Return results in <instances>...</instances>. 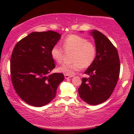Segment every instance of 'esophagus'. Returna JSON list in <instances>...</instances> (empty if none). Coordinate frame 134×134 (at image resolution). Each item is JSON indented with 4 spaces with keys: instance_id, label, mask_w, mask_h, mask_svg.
Wrapping results in <instances>:
<instances>
[{
    "instance_id": "1",
    "label": "esophagus",
    "mask_w": 134,
    "mask_h": 134,
    "mask_svg": "<svg viewBox=\"0 0 134 134\" xmlns=\"http://www.w3.org/2000/svg\"><path fill=\"white\" fill-rule=\"evenodd\" d=\"M72 77V76H68V75H66V74H65V78L66 79H69V78H71V77Z\"/></svg>"
}]
</instances>
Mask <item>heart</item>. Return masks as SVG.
<instances>
[{
    "label": "heart",
    "mask_w": 134,
    "mask_h": 134,
    "mask_svg": "<svg viewBox=\"0 0 134 134\" xmlns=\"http://www.w3.org/2000/svg\"><path fill=\"white\" fill-rule=\"evenodd\" d=\"M62 46L66 52H72L71 63H63L58 68L60 72L72 76L76 71L92 65L97 55V47L87 38L77 35H69L64 38ZM65 51L60 46L54 45L51 51L52 58L57 63L63 61Z\"/></svg>",
    "instance_id": "b5f03b06"
}]
</instances>
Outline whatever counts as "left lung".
<instances>
[{
    "mask_svg": "<svg viewBox=\"0 0 134 134\" xmlns=\"http://www.w3.org/2000/svg\"><path fill=\"white\" fill-rule=\"evenodd\" d=\"M90 34L94 39L97 55L85 71L89 77L82 78L78 91L82 100L95 105L105 101L112 94L120 76V63L116 47L103 34L95 30Z\"/></svg>",
    "mask_w": 134,
    "mask_h": 134,
    "instance_id": "left-lung-1",
    "label": "left lung"
}]
</instances>
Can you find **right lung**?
Returning a JSON list of instances; mask_svg holds the SVG:
<instances>
[{"label":"right lung","mask_w":134,"mask_h":134,"mask_svg":"<svg viewBox=\"0 0 134 134\" xmlns=\"http://www.w3.org/2000/svg\"><path fill=\"white\" fill-rule=\"evenodd\" d=\"M54 31L32 32L18 42L10 60V73L16 92L24 101L43 107L55 98L64 80L62 73L50 72L55 67L51 55L60 39Z\"/></svg>","instance_id":"add662e5"}]
</instances>
